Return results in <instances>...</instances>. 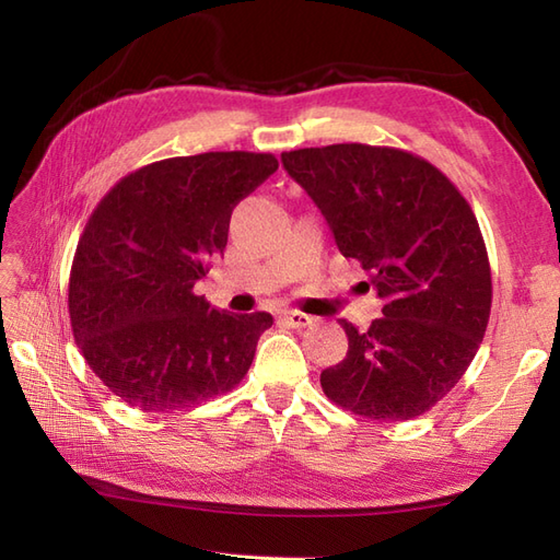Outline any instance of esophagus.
Returning <instances> with one entry per match:
<instances>
[{
    "instance_id": "esophagus-1",
    "label": "esophagus",
    "mask_w": 560,
    "mask_h": 560,
    "mask_svg": "<svg viewBox=\"0 0 560 560\" xmlns=\"http://www.w3.org/2000/svg\"><path fill=\"white\" fill-rule=\"evenodd\" d=\"M281 319L283 323H287L289 327H293V329H303V327H311L313 325V315H305V313H301V311H283L281 313Z\"/></svg>"
}]
</instances>
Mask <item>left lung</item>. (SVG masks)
<instances>
[{
	"label": "left lung",
	"mask_w": 560,
	"mask_h": 560,
	"mask_svg": "<svg viewBox=\"0 0 560 560\" xmlns=\"http://www.w3.org/2000/svg\"><path fill=\"white\" fill-rule=\"evenodd\" d=\"M343 257L383 299L368 331L339 319L347 359L319 375L325 395L373 421L433 409L467 373L491 315V265L469 201L411 151L331 144L281 153Z\"/></svg>",
	"instance_id": "obj_1"
}]
</instances>
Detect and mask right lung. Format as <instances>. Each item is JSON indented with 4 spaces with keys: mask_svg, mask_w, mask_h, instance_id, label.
<instances>
[{
    "mask_svg": "<svg viewBox=\"0 0 560 560\" xmlns=\"http://www.w3.org/2000/svg\"><path fill=\"white\" fill-rule=\"evenodd\" d=\"M277 168V156L253 151L163 159L125 175L93 209L69 273L71 331L129 407L180 411L249 371L273 317L217 311L195 283L223 255L237 201Z\"/></svg>",
    "mask_w": 560,
    "mask_h": 560,
    "instance_id": "add662e5",
    "label": "right lung"
}]
</instances>
